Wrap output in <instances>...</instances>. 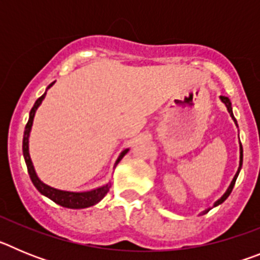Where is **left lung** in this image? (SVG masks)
<instances>
[{
  "label": "left lung",
  "instance_id": "left-lung-1",
  "mask_svg": "<svg viewBox=\"0 0 260 260\" xmlns=\"http://www.w3.org/2000/svg\"><path fill=\"white\" fill-rule=\"evenodd\" d=\"M220 100H221V102L224 103L225 107H226V109H228L229 114H231V117H232V118H233L234 123H236V125H237V121H236V118H234V116H233V110H232V103H231V100H229V99L226 98V96H220ZM242 160H243V150H242V146H241V144H240V167H238L237 173H236V176H234L233 181H232L231 185H229L228 190H226V191H225V194L222 195V197H221V198L219 199V201H216V202H215V204H213V207H216V206H219V204H221L222 202H224L225 199L228 198L229 195H231L232 190H233V187H234V183H236V180H237L238 173H240V171H241V167H242ZM210 210H211V208H208V210H206V211H204V212H208V211H210ZM204 212H203V213H204Z\"/></svg>",
  "mask_w": 260,
  "mask_h": 260
}]
</instances>
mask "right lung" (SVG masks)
<instances>
[{"mask_svg": "<svg viewBox=\"0 0 260 260\" xmlns=\"http://www.w3.org/2000/svg\"><path fill=\"white\" fill-rule=\"evenodd\" d=\"M53 84H54V82L50 83L49 86H48V88H50ZM45 95H47V92H45L43 96H40V98L35 102L34 107H32L31 112H29L28 122H27L26 128H24V135H23V156H24V160H26L27 171H28L29 178H31L32 183L35 185V187L41 192V194L45 195L47 198H49L50 201L59 204V206H62V207L73 208V210H80V208L91 207V206H93V204L99 203V202L102 201L105 195H107V192L109 191L110 189V183H107V185L102 186V187H98V189L89 190V191H80V192L54 189V187H52V186L47 185V183H44L43 181H40V178H39L38 174H36L35 172V168H34V165H32L31 157H29V152H28V138H29V133H31L32 123H34V117H35L36 110H38V108L40 107V104L43 103ZM127 151L128 150L126 148V150H123L122 152L119 153L114 167L121 161V158L127 153Z\"/></svg>", "mask_w": 260, "mask_h": 260, "instance_id": "obj_1", "label": "right lung"}]
</instances>
